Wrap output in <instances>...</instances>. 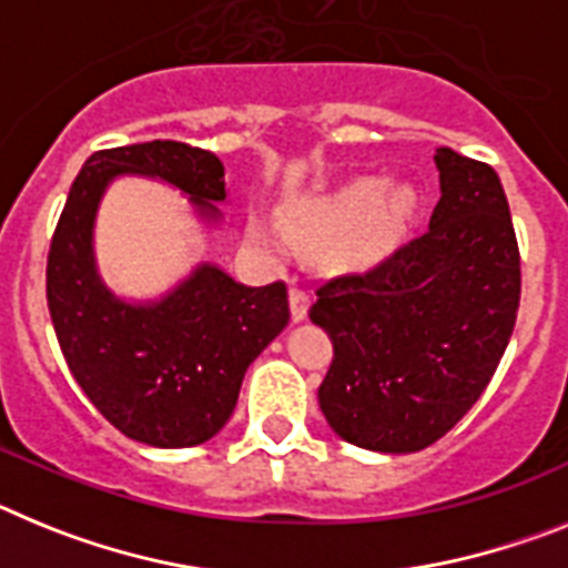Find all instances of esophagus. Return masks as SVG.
<instances>
[{"label":"esophagus","mask_w":568,"mask_h":568,"mask_svg":"<svg viewBox=\"0 0 568 568\" xmlns=\"http://www.w3.org/2000/svg\"><path fill=\"white\" fill-rule=\"evenodd\" d=\"M288 305H291V320L294 323H303L308 317V294L303 288H291L288 291Z\"/></svg>","instance_id":"obj_1"}]
</instances>
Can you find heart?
<instances>
[{
  "instance_id": "b5f03b06",
  "label": "heart",
  "mask_w": 568,
  "mask_h": 568,
  "mask_svg": "<svg viewBox=\"0 0 568 568\" xmlns=\"http://www.w3.org/2000/svg\"><path fill=\"white\" fill-rule=\"evenodd\" d=\"M417 211V194L406 182H383L379 176H359L332 194L308 200L285 214L291 243L305 254H325L339 271H374L392 260L406 240ZM254 240L265 254L283 251L277 234L265 225H251Z\"/></svg>"
}]
</instances>
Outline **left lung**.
<instances>
[{
  "mask_svg": "<svg viewBox=\"0 0 568 568\" xmlns=\"http://www.w3.org/2000/svg\"><path fill=\"white\" fill-rule=\"evenodd\" d=\"M428 231L366 274L320 285L314 325L334 343L320 408L345 443L408 455L455 428L500 363L520 305V251L500 176L434 154Z\"/></svg>",
  "mask_w": 568,
  "mask_h": 568,
  "instance_id": "1",
  "label": "left lung"
}]
</instances>
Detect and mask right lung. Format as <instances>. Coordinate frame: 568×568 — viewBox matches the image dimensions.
I'll use <instances>...</instances> for the list:
<instances>
[{
	"mask_svg": "<svg viewBox=\"0 0 568 568\" xmlns=\"http://www.w3.org/2000/svg\"><path fill=\"white\" fill-rule=\"evenodd\" d=\"M128 174L189 194L209 225L223 220L225 168L211 151L154 140L91 154L48 254L53 332L73 379L113 428L145 446H200L229 423L248 366L288 325V291L248 288L200 263L165 297H116L97 268L93 223L108 185Z\"/></svg>",
	"mask_w": 568,
	"mask_h": 568,
	"instance_id": "obj_1",
	"label": "right lung"
}]
</instances>
